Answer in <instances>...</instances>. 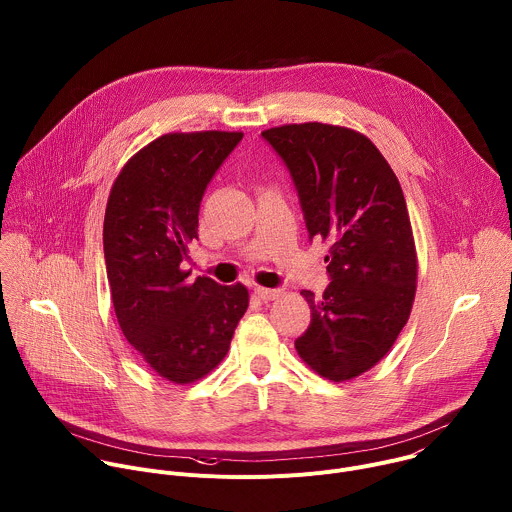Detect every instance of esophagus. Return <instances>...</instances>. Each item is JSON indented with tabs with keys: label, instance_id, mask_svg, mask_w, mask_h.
<instances>
[{
	"label": "esophagus",
	"instance_id": "obj_1",
	"mask_svg": "<svg viewBox=\"0 0 512 512\" xmlns=\"http://www.w3.org/2000/svg\"><path fill=\"white\" fill-rule=\"evenodd\" d=\"M255 294H257L261 300L269 302V300H277V298L283 294V289H281V287H261V285H257V287H255Z\"/></svg>",
	"mask_w": 512,
	"mask_h": 512
}]
</instances>
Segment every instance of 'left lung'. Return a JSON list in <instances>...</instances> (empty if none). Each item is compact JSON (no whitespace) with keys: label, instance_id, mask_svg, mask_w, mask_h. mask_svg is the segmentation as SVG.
<instances>
[{"label":"left lung","instance_id":"8db88e82","mask_svg":"<svg viewBox=\"0 0 512 512\" xmlns=\"http://www.w3.org/2000/svg\"><path fill=\"white\" fill-rule=\"evenodd\" d=\"M289 172L310 241H330L324 296L304 289L312 310L298 354L330 379L369 371L407 324L417 259L401 184L369 137L302 123L261 133Z\"/></svg>","mask_w":512,"mask_h":512}]
</instances>
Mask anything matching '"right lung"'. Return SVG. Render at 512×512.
<instances>
[{
    "instance_id": "obj_1",
    "label": "right lung",
    "mask_w": 512,
    "mask_h": 512,
    "mask_svg": "<svg viewBox=\"0 0 512 512\" xmlns=\"http://www.w3.org/2000/svg\"><path fill=\"white\" fill-rule=\"evenodd\" d=\"M243 133H168L117 176L103 225L111 300L127 342L164 379L192 383L231 346L249 306L245 285L182 269L198 239V210Z\"/></svg>"
}]
</instances>
